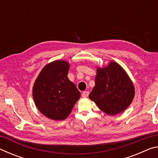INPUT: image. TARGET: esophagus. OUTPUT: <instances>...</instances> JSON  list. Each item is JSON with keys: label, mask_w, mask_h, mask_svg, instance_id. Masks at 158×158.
Segmentation results:
<instances>
[{"label": "esophagus", "mask_w": 158, "mask_h": 158, "mask_svg": "<svg viewBox=\"0 0 158 158\" xmlns=\"http://www.w3.org/2000/svg\"><path fill=\"white\" fill-rule=\"evenodd\" d=\"M89 91H84L81 94L83 98H86V97H88V96H89Z\"/></svg>", "instance_id": "esophagus-1"}]
</instances>
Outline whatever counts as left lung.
<instances>
[{
    "label": "left lung",
    "instance_id": "obj_1",
    "mask_svg": "<svg viewBox=\"0 0 158 158\" xmlns=\"http://www.w3.org/2000/svg\"><path fill=\"white\" fill-rule=\"evenodd\" d=\"M95 82L89 98L106 114L114 116L121 113L132 102L135 88L118 63L111 62L106 68H98Z\"/></svg>",
    "mask_w": 158,
    "mask_h": 158
}]
</instances>
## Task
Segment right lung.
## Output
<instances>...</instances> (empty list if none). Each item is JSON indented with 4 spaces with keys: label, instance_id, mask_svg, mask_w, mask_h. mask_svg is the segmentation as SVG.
Segmentation results:
<instances>
[{
    "label": "right lung",
    "instance_id": "add662e5",
    "mask_svg": "<svg viewBox=\"0 0 158 158\" xmlns=\"http://www.w3.org/2000/svg\"><path fill=\"white\" fill-rule=\"evenodd\" d=\"M69 63L55 60L42 69L35 81L33 96L38 110L56 121L65 119L81 93L68 77Z\"/></svg>",
    "mask_w": 158,
    "mask_h": 158
}]
</instances>
